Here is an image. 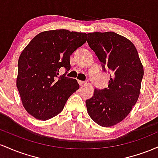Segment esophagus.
I'll list each match as a JSON object with an SVG mask.
<instances>
[{
    "label": "esophagus",
    "instance_id": "34e87169",
    "mask_svg": "<svg viewBox=\"0 0 158 158\" xmlns=\"http://www.w3.org/2000/svg\"><path fill=\"white\" fill-rule=\"evenodd\" d=\"M86 81H78V84H80V86H83V85L86 84Z\"/></svg>",
    "mask_w": 158,
    "mask_h": 158
}]
</instances>
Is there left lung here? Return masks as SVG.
<instances>
[{
    "label": "left lung",
    "mask_w": 158,
    "mask_h": 158,
    "mask_svg": "<svg viewBox=\"0 0 158 158\" xmlns=\"http://www.w3.org/2000/svg\"><path fill=\"white\" fill-rule=\"evenodd\" d=\"M87 42L104 71H110L107 88L95 89L86 101L87 112L95 123L110 127L122 122L136 104L140 93L143 66L135 46L114 32L87 33Z\"/></svg>",
    "instance_id": "8db88e82"
}]
</instances>
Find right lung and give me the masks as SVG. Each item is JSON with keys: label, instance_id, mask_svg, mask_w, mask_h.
<instances>
[{"label": "right lung", "instance_id": "add662e5", "mask_svg": "<svg viewBox=\"0 0 158 158\" xmlns=\"http://www.w3.org/2000/svg\"><path fill=\"white\" fill-rule=\"evenodd\" d=\"M86 42L85 33L54 30L39 33L22 51L16 86L29 114L45 121L63 110L79 84L65 74L59 76V70L69 71L70 56Z\"/></svg>", "mask_w": 158, "mask_h": 158}]
</instances>
